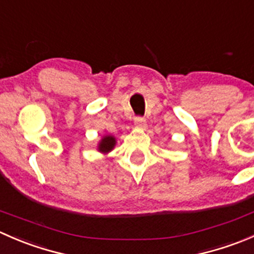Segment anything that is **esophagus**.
<instances>
[{
	"instance_id": "34e87169",
	"label": "esophagus",
	"mask_w": 254,
	"mask_h": 254,
	"mask_svg": "<svg viewBox=\"0 0 254 254\" xmlns=\"http://www.w3.org/2000/svg\"><path fill=\"white\" fill-rule=\"evenodd\" d=\"M135 127L139 130H145L146 129V122L143 118H135Z\"/></svg>"
}]
</instances>
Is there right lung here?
I'll return each instance as SVG.
<instances>
[{"mask_svg": "<svg viewBox=\"0 0 254 254\" xmlns=\"http://www.w3.org/2000/svg\"><path fill=\"white\" fill-rule=\"evenodd\" d=\"M115 145H117V139L113 135H103L101 140H99L98 145H97V151L103 155H107L111 151L114 150Z\"/></svg>", "mask_w": 254, "mask_h": 254, "instance_id": "right-lung-1", "label": "right lung"}]
</instances>
